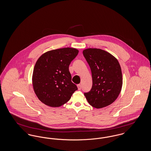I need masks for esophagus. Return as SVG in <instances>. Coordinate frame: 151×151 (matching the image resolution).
Masks as SVG:
<instances>
[{
	"mask_svg": "<svg viewBox=\"0 0 151 151\" xmlns=\"http://www.w3.org/2000/svg\"><path fill=\"white\" fill-rule=\"evenodd\" d=\"M78 90H81V85L80 84H78Z\"/></svg>",
	"mask_w": 151,
	"mask_h": 151,
	"instance_id": "34e87169",
	"label": "esophagus"
}]
</instances>
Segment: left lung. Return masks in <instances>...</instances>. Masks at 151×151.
Segmentation results:
<instances>
[{
	"mask_svg": "<svg viewBox=\"0 0 151 151\" xmlns=\"http://www.w3.org/2000/svg\"><path fill=\"white\" fill-rule=\"evenodd\" d=\"M83 53L92 76V87L84 96L94 108L109 106L121 91L123 81L120 65L113 55L100 49H86Z\"/></svg>",
	"mask_w": 151,
	"mask_h": 151,
	"instance_id": "8db88e82",
	"label": "left lung"
}]
</instances>
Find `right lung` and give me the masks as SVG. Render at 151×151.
I'll return each instance as SVG.
<instances>
[{
	"label": "right lung",
	"instance_id": "right-lung-1",
	"mask_svg": "<svg viewBox=\"0 0 151 151\" xmlns=\"http://www.w3.org/2000/svg\"><path fill=\"white\" fill-rule=\"evenodd\" d=\"M78 52L76 49L65 47L46 52L38 59L32 84L36 96L44 104L59 107L70 100L78 90L71 81L69 65Z\"/></svg>",
	"mask_w": 151,
	"mask_h": 151
}]
</instances>
